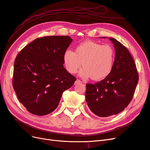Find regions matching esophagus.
<instances>
[{
  "mask_svg": "<svg viewBox=\"0 0 150 150\" xmlns=\"http://www.w3.org/2000/svg\"><path fill=\"white\" fill-rule=\"evenodd\" d=\"M81 81L79 79H77L76 81H75V84H79V83H81Z\"/></svg>",
  "mask_w": 150,
  "mask_h": 150,
  "instance_id": "1",
  "label": "esophagus"
}]
</instances>
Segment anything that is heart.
I'll use <instances>...</instances> for the list:
<instances>
[{
	"instance_id": "obj_1",
	"label": "heart",
	"mask_w": 150,
	"mask_h": 150,
	"mask_svg": "<svg viewBox=\"0 0 150 150\" xmlns=\"http://www.w3.org/2000/svg\"><path fill=\"white\" fill-rule=\"evenodd\" d=\"M115 59V52L110 45L85 41L75 48L74 52L66 50L63 54L64 64L71 74L76 73L81 64L80 71L82 78L91 77L92 80L100 81L110 74Z\"/></svg>"
}]
</instances>
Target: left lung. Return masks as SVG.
I'll list each match as a JSON object with an SVG mask.
<instances>
[{"label":"left lung","instance_id":"left-lung-1","mask_svg":"<svg viewBox=\"0 0 150 150\" xmlns=\"http://www.w3.org/2000/svg\"><path fill=\"white\" fill-rule=\"evenodd\" d=\"M109 39L115 50L111 73L100 82L86 84L87 105L100 117L116 115L124 110L133 99L139 79L135 61L128 49L115 38Z\"/></svg>","mask_w":150,"mask_h":150}]
</instances>
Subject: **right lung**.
I'll use <instances>...</instances> for the list:
<instances>
[{"label": "right lung", "instance_id": "obj_1", "mask_svg": "<svg viewBox=\"0 0 150 150\" xmlns=\"http://www.w3.org/2000/svg\"><path fill=\"white\" fill-rule=\"evenodd\" d=\"M72 40L69 36L38 38L16 56L13 87L18 100L32 114L54 111L63 92L73 86L76 78L63 66V54Z\"/></svg>", "mask_w": 150, "mask_h": 150}]
</instances>
